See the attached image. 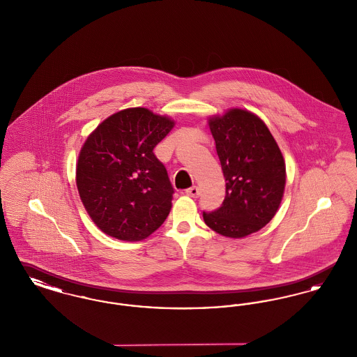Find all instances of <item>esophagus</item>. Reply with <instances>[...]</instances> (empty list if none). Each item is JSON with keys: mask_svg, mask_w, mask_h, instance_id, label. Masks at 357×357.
Returning a JSON list of instances; mask_svg holds the SVG:
<instances>
[{"mask_svg": "<svg viewBox=\"0 0 357 357\" xmlns=\"http://www.w3.org/2000/svg\"><path fill=\"white\" fill-rule=\"evenodd\" d=\"M186 194L188 197H192V198H198L199 197V188L197 186L190 187L187 188Z\"/></svg>", "mask_w": 357, "mask_h": 357, "instance_id": "esophagus-1", "label": "esophagus"}]
</instances>
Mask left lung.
Wrapping results in <instances>:
<instances>
[{
    "instance_id": "obj_1",
    "label": "left lung",
    "mask_w": 357,
    "mask_h": 357,
    "mask_svg": "<svg viewBox=\"0 0 357 357\" xmlns=\"http://www.w3.org/2000/svg\"><path fill=\"white\" fill-rule=\"evenodd\" d=\"M226 181L220 208L204 223L218 234L242 238L272 221L287 182L284 156L266 124L257 115L233 108L208 120Z\"/></svg>"
}]
</instances>
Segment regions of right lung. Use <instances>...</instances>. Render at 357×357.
<instances>
[{
	"label": "right lung",
	"instance_id": "obj_1",
	"mask_svg": "<svg viewBox=\"0 0 357 357\" xmlns=\"http://www.w3.org/2000/svg\"><path fill=\"white\" fill-rule=\"evenodd\" d=\"M174 127L147 108H127L104 120L79 153L76 185L102 233L142 241L166 221L174 188L155 146Z\"/></svg>",
	"mask_w": 357,
	"mask_h": 357
}]
</instances>
